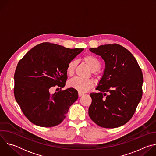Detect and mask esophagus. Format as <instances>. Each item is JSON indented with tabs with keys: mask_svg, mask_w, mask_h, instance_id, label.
<instances>
[{
	"mask_svg": "<svg viewBox=\"0 0 156 156\" xmlns=\"http://www.w3.org/2000/svg\"><path fill=\"white\" fill-rule=\"evenodd\" d=\"M84 94L83 93H80V92L78 93V96H79V97H81V96H83Z\"/></svg>",
	"mask_w": 156,
	"mask_h": 156,
	"instance_id": "esophagus-1",
	"label": "esophagus"
}]
</instances>
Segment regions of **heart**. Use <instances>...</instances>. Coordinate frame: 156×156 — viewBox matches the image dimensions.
Returning a JSON list of instances; mask_svg holds the SVG:
<instances>
[{
	"mask_svg": "<svg viewBox=\"0 0 156 156\" xmlns=\"http://www.w3.org/2000/svg\"><path fill=\"white\" fill-rule=\"evenodd\" d=\"M83 60L87 64L89 68L93 72L98 71L101 67V63L99 60L93 55H87L83 58ZM76 62L75 60H71L66 66V73L70 76L74 73ZM69 86L80 93H84L88 91L93 86V82L90 80H84L79 77H75L71 79Z\"/></svg>",
	"mask_w": 156,
	"mask_h": 156,
	"instance_id": "1",
	"label": "heart"
}]
</instances>
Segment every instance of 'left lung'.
Wrapping results in <instances>:
<instances>
[{"label": "left lung", "instance_id": "8db88e82", "mask_svg": "<svg viewBox=\"0 0 156 156\" xmlns=\"http://www.w3.org/2000/svg\"><path fill=\"white\" fill-rule=\"evenodd\" d=\"M90 51L101 57L105 69L96 88L99 92L90 94L89 115L101 127L121 126L131 119L141 99V69L133 54L119 44L101 45Z\"/></svg>", "mask_w": 156, "mask_h": 156}]
</instances>
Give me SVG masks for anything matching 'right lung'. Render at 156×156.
<instances>
[{"instance_id":"add662e5","label":"right lung","mask_w":156,"mask_h":156,"mask_svg":"<svg viewBox=\"0 0 156 156\" xmlns=\"http://www.w3.org/2000/svg\"><path fill=\"white\" fill-rule=\"evenodd\" d=\"M84 49H69L44 42L29 51L18 62L14 75V95L24 115L33 123L52 127L63 122L78 91L70 87L49 93L52 86L63 87L66 66Z\"/></svg>"}]
</instances>
